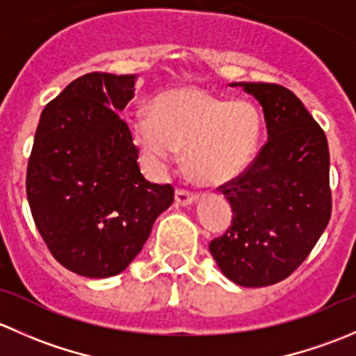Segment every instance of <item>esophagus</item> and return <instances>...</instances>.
<instances>
[{"instance_id": "esophagus-1", "label": "esophagus", "mask_w": 356, "mask_h": 356, "mask_svg": "<svg viewBox=\"0 0 356 356\" xmlns=\"http://www.w3.org/2000/svg\"><path fill=\"white\" fill-rule=\"evenodd\" d=\"M175 201H177V204H181V207H188V204L195 203L196 195L195 193L186 191V189L179 188L177 191H175Z\"/></svg>"}]
</instances>
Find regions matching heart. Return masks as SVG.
Here are the masks:
<instances>
[{"mask_svg": "<svg viewBox=\"0 0 356 356\" xmlns=\"http://www.w3.org/2000/svg\"><path fill=\"white\" fill-rule=\"evenodd\" d=\"M264 120L248 99H225L200 88H175L152 102V115L129 118L143 160L163 170L184 149L201 184L220 186L243 174L260 145Z\"/></svg>", "mask_w": 356, "mask_h": 356, "instance_id": "1", "label": "heart"}]
</instances>
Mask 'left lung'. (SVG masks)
Returning <instances> with one entry per match:
<instances>
[{
    "label": "left lung",
    "instance_id": "8db88e82",
    "mask_svg": "<svg viewBox=\"0 0 356 356\" xmlns=\"http://www.w3.org/2000/svg\"><path fill=\"white\" fill-rule=\"evenodd\" d=\"M231 86L260 103L268 139L241 175L220 186L232 222L210 243V253L232 282L264 288L293 274L327 227V138L289 89L267 82Z\"/></svg>",
    "mask_w": 356,
    "mask_h": 356
}]
</instances>
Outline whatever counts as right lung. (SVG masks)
Returning a JSON list of instances; mask_svg holds the SVG:
<instances>
[{
  "label": "right lung",
  "mask_w": 356,
  "mask_h": 356,
  "mask_svg": "<svg viewBox=\"0 0 356 356\" xmlns=\"http://www.w3.org/2000/svg\"><path fill=\"white\" fill-rule=\"evenodd\" d=\"M136 75L91 72L42 110L27 165V200L56 261L103 279L129 267L174 201L170 184L143 177L138 148L117 111Z\"/></svg>",
  "instance_id": "right-lung-1"
}]
</instances>
